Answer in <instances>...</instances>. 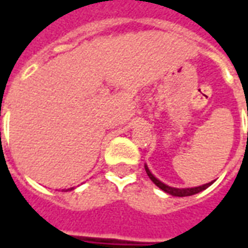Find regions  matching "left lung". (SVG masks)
I'll use <instances>...</instances> for the list:
<instances>
[{"label":"left lung","mask_w":248,"mask_h":248,"mask_svg":"<svg viewBox=\"0 0 248 248\" xmlns=\"http://www.w3.org/2000/svg\"><path fill=\"white\" fill-rule=\"evenodd\" d=\"M145 169H146V172H147V175L150 178L153 182L155 183L156 186L159 187L161 190H163L167 194H170L172 197H190V195H194V194H198V192L203 191V190H206L208 186H211L213 182L210 183H206V185H202V186H198V187H191V188H175V187H170L165 185V183H162L159 179H156L153 174L150 172L149 170V167L145 165Z\"/></svg>","instance_id":"1"}]
</instances>
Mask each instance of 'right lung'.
<instances>
[{"instance_id": "right-lung-1", "label": "right lung", "mask_w": 248, "mask_h": 248, "mask_svg": "<svg viewBox=\"0 0 248 248\" xmlns=\"http://www.w3.org/2000/svg\"><path fill=\"white\" fill-rule=\"evenodd\" d=\"M73 188H74V187H70V188H67V190H66V191H69V190H73Z\"/></svg>"}]
</instances>
